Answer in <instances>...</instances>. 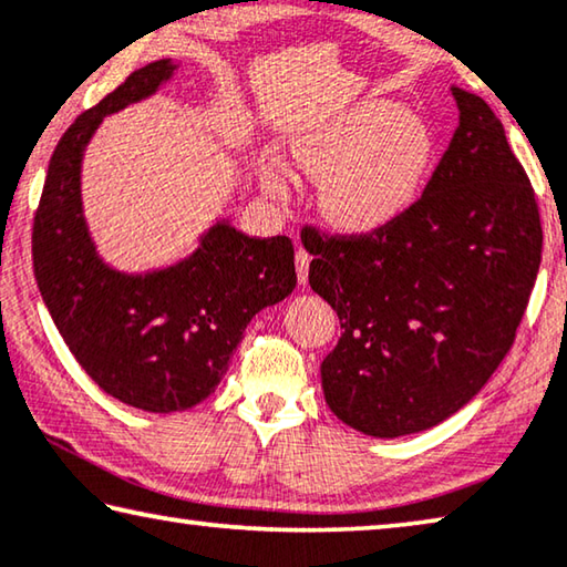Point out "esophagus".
<instances>
[{"instance_id": "esophagus-1", "label": "esophagus", "mask_w": 567, "mask_h": 567, "mask_svg": "<svg viewBox=\"0 0 567 567\" xmlns=\"http://www.w3.org/2000/svg\"><path fill=\"white\" fill-rule=\"evenodd\" d=\"M295 267H298V280L300 285L308 282V269H310V251L298 247V251H295Z\"/></svg>"}]
</instances>
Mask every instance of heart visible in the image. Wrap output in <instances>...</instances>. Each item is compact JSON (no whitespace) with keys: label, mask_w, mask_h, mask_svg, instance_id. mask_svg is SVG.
Here are the masks:
<instances>
[{"label":"heart","mask_w":567,"mask_h":567,"mask_svg":"<svg viewBox=\"0 0 567 567\" xmlns=\"http://www.w3.org/2000/svg\"><path fill=\"white\" fill-rule=\"evenodd\" d=\"M300 166L322 182L326 217L350 235L401 219L426 192L439 146L426 121L393 101H363L326 128L295 143ZM272 194H285L280 168L265 171Z\"/></svg>","instance_id":"b5f03b06"}]
</instances>
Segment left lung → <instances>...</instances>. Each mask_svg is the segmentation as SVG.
I'll list each match as a JSON object with an SVG mask.
<instances>
[{
	"mask_svg": "<svg viewBox=\"0 0 567 567\" xmlns=\"http://www.w3.org/2000/svg\"><path fill=\"white\" fill-rule=\"evenodd\" d=\"M452 95L460 128L401 219L368 235L302 227L310 287L343 330L322 391L368 436L416 434L477 396L540 269V212L505 128L480 95Z\"/></svg>",
	"mask_w": 567,
	"mask_h": 567,
	"instance_id": "left-lung-1",
	"label": "left lung"
}]
</instances>
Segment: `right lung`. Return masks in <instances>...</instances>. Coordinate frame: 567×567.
Returning a JSON list of instances; mask_svg holds the SVG:
<instances>
[{
	"instance_id": "1",
	"label": "right lung",
	"mask_w": 567,
	"mask_h": 567,
	"mask_svg": "<svg viewBox=\"0 0 567 567\" xmlns=\"http://www.w3.org/2000/svg\"><path fill=\"white\" fill-rule=\"evenodd\" d=\"M174 70L151 62L78 115L50 158L32 224L34 280L70 353L105 393L151 413L209 396L249 320L298 285L290 237H247L227 221L158 272L123 275L97 257L80 202L87 141L103 115L156 93Z\"/></svg>"
}]
</instances>
